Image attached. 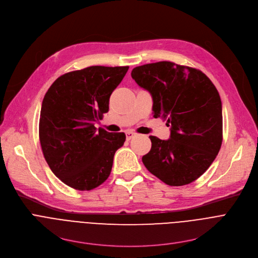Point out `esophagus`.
Masks as SVG:
<instances>
[{
  "mask_svg": "<svg viewBox=\"0 0 258 258\" xmlns=\"http://www.w3.org/2000/svg\"><path fill=\"white\" fill-rule=\"evenodd\" d=\"M125 136H126V140H131L136 136V134L132 133V132H127V133H125Z\"/></svg>",
  "mask_w": 258,
  "mask_h": 258,
  "instance_id": "obj_1",
  "label": "esophagus"
}]
</instances>
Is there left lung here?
<instances>
[{"label":"left lung","mask_w":258,"mask_h":258,"mask_svg":"<svg viewBox=\"0 0 258 258\" xmlns=\"http://www.w3.org/2000/svg\"><path fill=\"white\" fill-rule=\"evenodd\" d=\"M132 78L153 99L154 117L170 126V138L150 136L146 168L168 186L196 180L211 165L223 142V109L212 82L196 68L161 61L138 66Z\"/></svg>","instance_id":"left-lung-1"}]
</instances>
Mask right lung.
<instances>
[{"instance_id":"add662e5","label":"right lung","mask_w":258,"mask_h":258,"mask_svg":"<svg viewBox=\"0 0 258 258\" xmlns=\"http://www.w3.org/2000/svg\"><path fill=\"white\" fill-rule=\"evenodd\" d=\"M128 66H91L67 72L46 93L41 109L40 142L53 173L65 185L90 191L111 172L123 133L97 130L109 110V99Z\"/></svg>"}]
</instances>
